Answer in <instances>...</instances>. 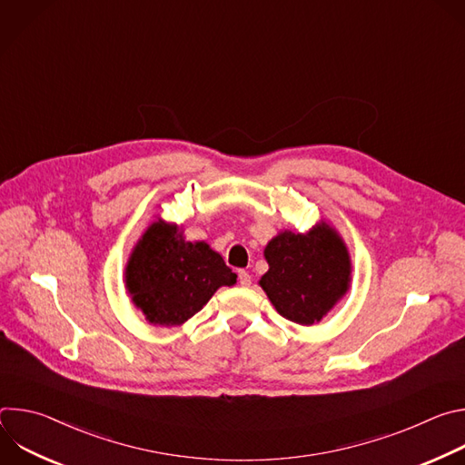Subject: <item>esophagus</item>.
<instances>
[{
  "instance_id": "34e87169",
  "label": "esophagus",
  "mask_w": 465,
  "mask_h": 465,
  "mask_svg": "<svg viewBox=\"0 0 465 465\" xmlns=\"http://www.w3.org/2000/svg\"><path fill=\"white\" fill-rule=\"evenodd\" d=\"M239 283H241V287H250L252 285V278L246 271H239Z\"/></svg>"
}]
</instances>
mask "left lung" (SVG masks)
<instances>
[{"label":"left lung","mask_w":465,"mask_h":465,"mask_svg":"<svg viewBox=\"0 0 465 465\" xmlns=\"http://www.w3.org/2000/svg\"><path fill=\"white\" fill-rule=\"evenodd\" d=\"M269 272L259 280L276 311L300 325L320 322L351 282L350 252L327 223L307 233L282 232L264 248Z\"/></svg>","instance_id":"8db88e82"}]
</instances>
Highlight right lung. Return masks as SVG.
<instances>
[{
  "label": "right lung",
  "mask_w": 465,
  "mask_h": 465,
  "mask_svg": "<svg viewBox=\"0 0 465 465\" xmlns=\"http://www.w3.org/2000/svg\"><path fill=\"white\" fill-rule=\"evenodd\" d=\"M237 283L221 253L204 241L189 242L176 224L154 221L132 250L124 285L154 325H182L221 287Z\"/></svg>",
  "instance_id": "obj_1"
}]
</instances>
